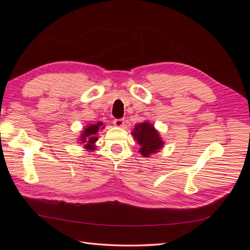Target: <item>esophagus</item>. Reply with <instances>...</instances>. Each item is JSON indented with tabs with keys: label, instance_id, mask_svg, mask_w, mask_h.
I'll use <instances>...</instances> for the list:
<instances>
[{
	"label": "esophagus",
	"instance_id": "obj_1",
	"mask_svg": "<svg viewBox=\"0 0 250 250\" xmlns=\"http://www.w3.org/2000/svg\"><path fill=\"white\" fill-rule=\"evenodd\" d=\"M124 123H125L124 119H116V120H113V124H115V126H117V127H123Z\"/></svg>",
	"mask_w": 250,
	"mask_h": 250
}]
</instances>
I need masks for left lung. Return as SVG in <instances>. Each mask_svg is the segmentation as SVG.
Listing matches in <instances>:
<instances>
[{"mask_svg":"<svg viewBox=\"0 0 250 250\" xmlns=\"http://www.w3.org/2000/svg\"><path fill=\"white\" fill-rule=\"evenodd\" d=\"M131 133L134 140L141 146L139 152L144 157H149L150 155L160 152V150L165 145L160 132L155 129L154 125L148 121L135 125Z\"/></svg>","mask_w":250,"mask_h":250,"instance_id":"8db88e82","label":"left lung"}]
</instances>
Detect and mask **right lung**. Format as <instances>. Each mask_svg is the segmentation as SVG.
Listing matches in <instances>:
<instances>
[{
  "label": "right lung",
  "mask_w": 250,
  "mask_h": 250,
  "mask_svg": "<svg viewBox=\"0 0 250 250\" xmlns=\"http://www.w3.org/2000/svg\"><path fill=\"white\" fill-rule=\"evenodd\" d=\"M104 126L102 122H97L96 124H87L83 130H81V134L79 135L78 143L83 145L86 151H94L96 150V142L98 141V131L103 129Z\"/></svg>",
  "instance_id": "right-lung-1"
}]
</instances>
